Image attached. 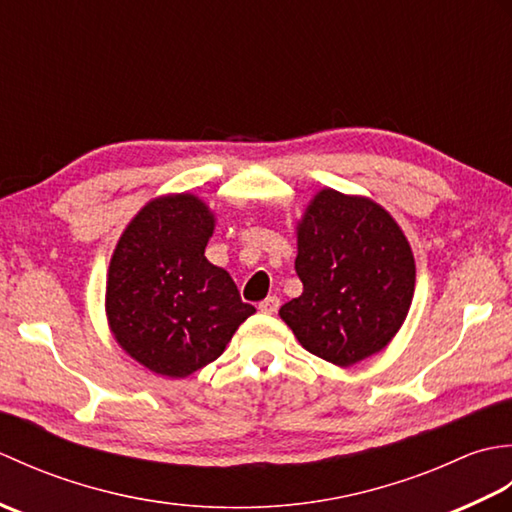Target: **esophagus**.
Instances as JSON below:
<instances>
[{
	"label": "esophagus",
	"instance_id": "obj_1",
	"mask_svg": "<svg viewBox=\"0 0 512 512\" xmlns=\"http://www.w3.org/2000/svg\"><path fill=\"white\" fill-rule=\"evenodd\" d=\"M259 310L264 314H275L279 310V299L277 297H268L262 303H259Z\"/></svg>",
	"mask_w": 512,
	"mask_h": 512
}]
</instances>
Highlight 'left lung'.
Here are the masks:
<instances>
[{
	"label": "left lung",
	"instance_id": "left-lung-1",
	"mask_svg": "<svg viewBox=\"0 0 512 512\" xmlns=\"http://www.w3.org/2000/svg\"><path fill=\"white\" fill-rule=\"evenodd\" d=\"M295 270L303 292L279 310L297 341L339 367L387 347L405 323L416 262L383 206L321 189L297 224Z\"/></svg>",
	"mask_w": 512,
	"mask_h": 512
}]
</instances>
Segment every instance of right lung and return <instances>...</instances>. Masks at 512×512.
I'll return each mask as SVG.
<instances>
[{"label":"right lung","mask_w":512,"mask_h":512,"mask_svg":"<svg viewBox=\"0 0 512 512\" xmlns=\"http://www.w3.org/2000/svg\"><path fill=\"white\" fill-rule=\"evenodd\" d=\"M215 215L198 195L147 202L107 270L105 312L116 343L154 374L187 378L220 356L255 308L204 257Z\"/></svg>","instance_id":"1"}]
</instances>
